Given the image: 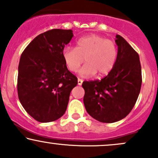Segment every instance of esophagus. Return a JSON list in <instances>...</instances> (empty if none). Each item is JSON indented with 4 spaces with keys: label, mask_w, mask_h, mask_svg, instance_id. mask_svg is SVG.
Here are the masks:
<instances>
[{
    "label": "esophagus",
    "mask_w": 158,
    "mask_h": 158,
    "mask_svg": "<svg viewBox=\"0 0 158 158\" xmlns=\"http://www.w3.org/2000/svg\"><path fill=\"white\" fill-rule=\"evenodd\" d=\"M82 79H78V85H82Z\"/></svg>",
    "instance_id": "34e87169"
}]
</instances>
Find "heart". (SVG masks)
<instances>
[{
	"label": "heart",
	"instance_id": "1",
	"mask_svg": "<svg viewBox=\"0 0 158 158\" xmlns=\"http://www.w3.org/2000/svg\"><path fill=\"white\" fill-rule=\"evenodd\" d=\"M117 55L115 43L97 34L79 38L75 48L65 47L62 52L65 64L70 72H77L85 58L86 64L79 71L85 77L96 73L99 76L108 74L115 65Z\"/></svg>",
	"mask_w": 158,
	"mask_h": 158
}]
</instances>
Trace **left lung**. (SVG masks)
<instances>
[{
  "mask_svg": "<svg viewBox=\"0 0 158 158\" xmlns=\"http://www.w3.org/2000/svg\"><path fill=\"white\" fill-rule=\"evenodd\" d=\"M115 37L118 55L112 70L101 80L82 83L86 111L103 123L116 122L125 118L134 106L141 89L138 53L121 36Z\"/></svg>",
  "mask_w": 158,
  "mask_h": 158,
  "instance_id": "8db88e82",
  "label": "left lung"
}]
</instances>
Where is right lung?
Wrapping results in <instances>:
<instances>
[{"instance_id":"right-lung-1","label":"right lung","mask_w":158,"mask_h":158,"mask_svg":"<svg viewBox=\"0 0 158 158\" xmlns=\"http://www.w3.org/2000/svg\"><path fill=\"white\" fill-rule=\"evenodd\" d=\"M73 37L72 30L52 29L33 40L21 55L17 90L21 104L40 122L64 114L76 76L66 66L62 52Z\"/></svg>"}]
</instances>
